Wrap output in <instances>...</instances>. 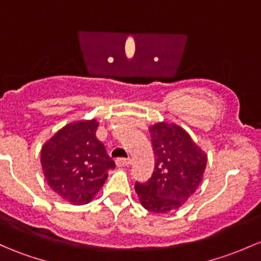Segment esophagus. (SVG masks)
Returning a JSON list of instances; mask_svg holds the SVG:
<instances>
[{
	"label": "esophagus",
	"mask_w": 261,
	"mask_h": 261,
	"mask_svg": "<svg viewBox=\"0 0 261 261\" xmlns=\"http://www.w3.org/2000/svg\"><path fill=\"white\" fill-rule=\"evenodd\" d=\"M131 164V159H117L116 165L119 167H126Z\"/></svg>",
	"instance_id": "esophagus-1"
}]
</instances>
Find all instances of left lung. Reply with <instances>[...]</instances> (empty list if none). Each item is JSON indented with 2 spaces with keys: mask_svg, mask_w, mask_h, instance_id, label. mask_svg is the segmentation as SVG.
Wrapping results in <instances>:
<instances>
[{
  "mask_svg": "<svg viewBox=\"0 0 261 261\" xmlns=\"http://www.w3.org/2000/svg\"><path fill=\"white\" fill-rule=\"evenodd\" d=\"M149 131L155 167L147 182L135 184V191L145 209L165 214L179 209L195 193L207 156L176 123L158 122Z\"/></svg>",
  "mask_w": 261,
  "mask_h": 261,
  "instance_id": "obj_1",
  "label": "left lung"
}]
</instances>
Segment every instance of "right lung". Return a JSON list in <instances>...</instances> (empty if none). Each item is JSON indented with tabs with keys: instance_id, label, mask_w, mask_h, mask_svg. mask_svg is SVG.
<instances>
[{
	"instance_id": "1",
	"label": "right lung",
	"mask_w": 261,
	"mask_h": 261,
	"mask_svg": "<svg viewBox=\"0 0 261 261\" xmlns=\"http://www.w3.org/2000/svg\"><path fill=\"white\" fill-rule=\"evenodd\" d=\"M95 119L67 123L45 142L41 165L50 188L73 205L89 204L108 179L115 163L96 138Z\"/></svg>"
}]
</instances>
